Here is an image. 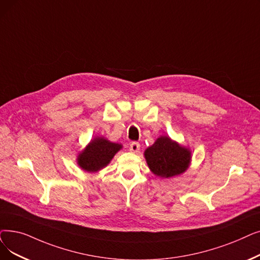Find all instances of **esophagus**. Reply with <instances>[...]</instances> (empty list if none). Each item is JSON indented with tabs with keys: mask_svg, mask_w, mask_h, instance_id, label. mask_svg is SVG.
I'll return each mask as SVG.
<instances>
[{
	"mask_svg": "<svg viewBox=\"0 0 260 260\" xmlns=\"http://www.w3.org/2000/svg\"><path fill=\"white\" fill-rule=\"evenodd\" d=\"M129 150H131V152H133V153H138L139 150H140V144H139V142H132V143L129 144Z\"/></svg>",
	"mask_w": 260,
	"mask_h": 260,
	"instance_id": "obj_1",
	"label": "esophagus"
}]
</instances>
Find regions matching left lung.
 I'll list each match as a JSON object with an SVG mask.
<instances>
[{"label":"left lung","mask_w":260,"mask_h":260,"mask_svg":"<svg viewBox=\"0 0 260 260\" xmlns=\"http://www.w3.org/2000/svg\"><path fill=\"white\" fill-rule=\"evenodd\" d=\"M144 158L154 175L170 178L187 171L192 154L187 146L179 144L169 136H160L144 151Z\"/></svg>","instance_id":"8db88e82"}]
</instances>
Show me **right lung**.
<instances>
[{
    "instance_id": "add662e5",
    "label": "right lung",
    "mask_w": 260,
    "mask_h": 260,
    "mask_svg": "<svg viewBox=\"0 0 260 260\" xmlns=\"http://www.w3.org/2000/svg\"><path fill=\"white\" fill-rule=\"evenodd\" d=\"M122 148L123 145L120 143L111 142L103 136H96L77 153L76 162L82 170L96 173L107 167Z\"/></svg>"
}]
</instances>
